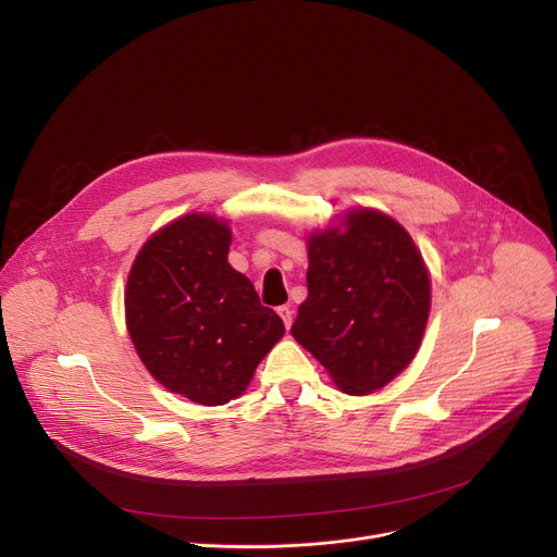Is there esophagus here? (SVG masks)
I'll return each mask as SVG.
<instances>
[{
  "instance_id": "obj_1",
  "label": "esophagus",
  "mask_w": 557,
  "mask_h": 557,
  "mask_svg": "<svg viewBox=\"0 0 557 557\" xmlns=\"http://www.w3.org/2000/svg\"><path fill=\"white\" fill-rule=\"evenodd\" d=\"M277 313H280V318H282V322H284V326L288 329L290 326V322H293V311L284 305V307H277Z\"/></svg>"
}]
</instances>
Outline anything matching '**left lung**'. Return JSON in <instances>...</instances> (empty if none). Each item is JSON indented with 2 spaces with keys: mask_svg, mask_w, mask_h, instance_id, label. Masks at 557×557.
Instances as JSON below:
<instances>
[{
  "mask_svg": "<svg viewBox=\"0 0 557 557\" xmlns=\"http://www.w3.org/2000/svg\"><path fill=\"white\" fill-rule=\"evenodd\" d=\"M307 286L290 333L341 389L376 392L412 362L430 313V277L394 219L356 210L345 233H315Z\"/></svg>",
  "mask_w": 557,
  "mask_h": 557,
  "instance_id": "8db88e82",
  "label": "left lung"
}]
</instances>
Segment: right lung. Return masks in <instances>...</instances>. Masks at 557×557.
I'll return each mask as SVG.
<instances>
[{"label":"right lung","instance_id":"right-lung-1","mask_svg":"<svg viewBox=\"0 0 557 557\" xmlns=\"http://www.w3.org/2000/svg\"><path fill=\"white\" fill-rule=\"evenodd\" d=\"M231 228L185 214L147 239L127 280L132 343L150 374L201 405H224L284 336L250 280L228 264Z\"/></svg>","mask_w":557,"mask_h":557}]
</instances>
